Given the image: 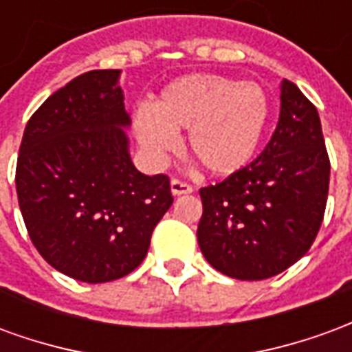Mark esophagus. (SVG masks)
<instances>
[{
  "label": "esophagus",
  "mask_w": 352,
  "mask_h": 352,
  "mask_svg": "<svg viewBox=\"0 0 352 352\" xmlns=\"http://www.w3.org/2000/svg\"><path fill=\"white\" fill-rule=\"evenodd\" d=\"M194 190L190 184L183 183V181H179V179H171V194L173 196H181V194H190Z\"/></svg>",
  "instance_id": "1"
}]
</instances>
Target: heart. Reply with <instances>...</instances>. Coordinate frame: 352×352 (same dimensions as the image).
I'll use <instances>...</instances> for the list:
<instances>
[{
	"instance_id": "obj_1",
	"label": "heart",
	"mask_w": 352,
	"mask_h": 352,
	"mask_svg": "<svg viewBox=\"0 0 352 352\" xmlns=\"http://www.w3.org/2000/svg\"><path fill=\"white\" fill-rule=\"evenodd\" d=\"M272 120V101L256 82L222 75H188L169 82L153 107L139 109L141 146L160 160L188 131V151L209 175L230 177L258 156Z\"/></svg>"
}]
</instances>
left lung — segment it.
I'll list each match as a JSON object with an SVG mask.
<instances>
[{
    "label": "left lung",
    "instance_id": "left-lung-1",
    "mask_svg": "<svg viewBox=\"0 0 352 352\" xmlns=\"http://www.w3.org/2000/svg\"><path fill=\"white\" fill-rule=\"evenodd\" d=\"M330 183L320 118L290 80L270 143L249 168L199 190L198 245L217 272L270 279L302 258L324 217Z\"/></svg>",
    "mask_w": 352,
    "mask_h": 352
}]
</instances>
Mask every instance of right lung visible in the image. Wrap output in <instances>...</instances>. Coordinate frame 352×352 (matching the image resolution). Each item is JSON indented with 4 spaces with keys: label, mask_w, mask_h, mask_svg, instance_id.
I'll return each instance as SVG.
<instances>
[{
    "label": "right lung",
    "mask_w": 352,
    "mask_h": 352,
    "mask_svg": "<svg viewBox=\"0 0 352 352\" xmlns=\"http://www.w3.org/2000/svg\"><path fill=\"white\" fill-rule=\"evenodd\" d=\"M120 69L69 80L28 120L16 194L35 249L82 283H109L146 256L173 198L168 175L135 169L128 151Z\"/></svg>",
    "instance_id": "right-lung-1"
}]
</instances>
